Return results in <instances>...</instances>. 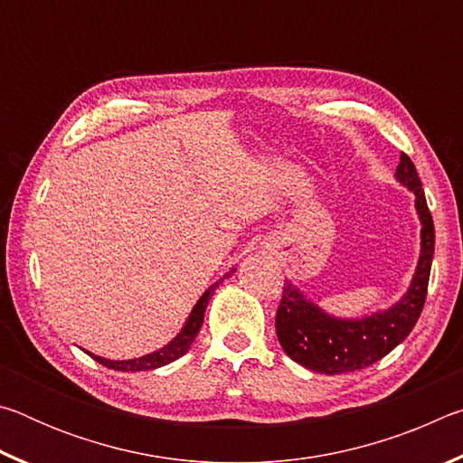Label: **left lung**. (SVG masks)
<instances>
[{
    "instance_id": "left-lung-1",
    "label": "left lung",
    "mask_w": 463,
    "mask_h": 463,
    "mask_svg": "<svg viewBox=\"0 0 463 463\" xmlns=\"http://www.w3.org/2000/svg\"><path fill=\"white\" fill-rule=\"evenodd\" d=\"M394 177L414 194V208L420 221V255L411 286L386 310L359 318H339L308 300L292 281H286L276 315V333L288 357L307 370L326 375L364 370L398 347L417 325L433 263L435 226L409 155H401Z\"/></svg>"
}]
</instances>
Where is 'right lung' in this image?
Segmentation results:
<instances>
[{"label": "right lung", "mask_w": 463, "mask_h": 463, "mask_svg": "<svg viewBox=\"0 0 463 463\" xmlns=\"http://www.w3.org/2000/svg\"><path fill=\"white\" fill-rule=\"evenodd\" d=\"M234 271H237V269L232 268L229 273H226V276H222L221 279L214 281V284L200 296V300L195 302V307L192 308L190 317H187V320L184 323L182 331H179L167 345H163L161 349L153 351V354H146L143 357H135V359H124V362H116V359H106V357L93 355V354H90V351H85V354H90L98 364L109 367V370H118V372H146V370H156V367H163V365H167L171 362H175V359H179L182 355H185L187 351H190L194 339L198 336L202 323H203V312H206L210 298L214 296L216 288L221 286L226 278H231Z\"/></svg>", "instance_id": "add662e5"}]
</instances>
